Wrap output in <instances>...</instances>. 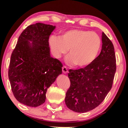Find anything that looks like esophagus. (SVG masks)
<instances>
[{
    "label": "esophagus",
    "instance_id": "1",
    "mask_svg": "<svg viewBox=\"0 0 128 128\" xmlns=\"http://www.w3.org/2000/svg\"><path fill=\"white\" fill-rule=\"evenodd\" d=\"M62 72H64V73H68V68L66 66H64V67L62 68Z\"/></svg>",
    "mask_w": 128,
    "mask_h": 128
}]
</instances>
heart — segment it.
Segmentation results:
<instances>
[{"label":"heart","mask_w":128,"mask_h":128,"mask_svg":"<svg viewBox=\"0 0 128 128\" xmlns=\"http://www.w3.org/2000/svg\"><path fill=\"white\" fill-rule=\"evenodd\" d=\"M73 58L74 60H78V57H82L86 60H90L93 56L92 50L87 49L85 46L78 45L74 46L72 50Z\"/></svg>","instance_id":"b5f03b06"}]
</instances>
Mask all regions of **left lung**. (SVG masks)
<instances>
[{"label":"left lung","instance_id":"obj_1","mask_svg":"<svg viewBox=\"0 0 128 128\" xmlns=\"http://www.w3.org/2000/svg\"><path fill=\"white\" fill-rule=\"evenodd\" d=\"M55 28L41 22L28 26L12 54L8 76L12 92L27 106L44 103L47 89L62 74V63L50 55L49 38Z\"/></svg>","mask_w":128,"mask_h":128}]
</instances>
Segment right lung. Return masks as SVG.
<instances>
[{"label": "right lung", "instance_id": "1", "mask_svg": "<svg viewBox=\"0 0 128 128\" xmlns=\"http://www.w3.org/2000/svg\"><path fill=\"white\" fill-rule=\"evenodd\" d=\"M102 50L90 64L68 73L70 86L64 99L68 108L86 112L104 101L111 90L116 72V57L112 42L102 33Z\"/></svg>", "mask_w": 128, "mask_h": 128}]
</instances>
